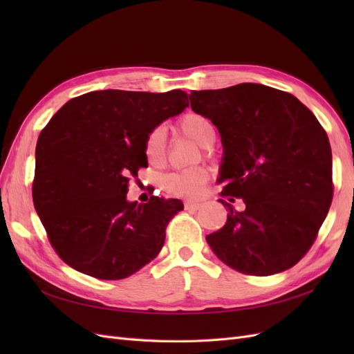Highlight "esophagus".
<instances>
[{
	"label": "esophagus",
	"instance_id": "esophagus-1",
	"mask_svg": "<svg viewBox=\"0 0 354 354\" xmlns=\"http://www.w3.org/2000/svg\"><path fill=\"white\" fill-rule=\"evenodd\" d=\"M201 208V203L199 202H192V201H187L185 202V209L189 211V212H195Z\"/></svg>",
	"mask_w": 354,
	"mask_h": 354
}]
</instances>
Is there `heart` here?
I'll use <instances>...</instances> for the list:
<instances>
[{
	"instance_id": "1",
	"label": "heart",
	"mask_w": 354,
	"mask_h": 354,
	"mask_svg": "<svg viewBox=\"0 0 354 354\" xmlns=\"http://www.w3.org/2000/svg\"><path fill=\"white\" fill-rule=\"evenodd\" d=\"M176 130L189 137L202 147L211 146L214 142V127L207 116L196 112H187L176 122ZM143 153L146 160L153 167L165 162L167 158V140L162 128H153L145 138ZM208 181V171L203 167H194L187 169L176 171L168 174L162 186L168 194L180 198H198L202 195Z\"/></svg>"
}]
</instances>
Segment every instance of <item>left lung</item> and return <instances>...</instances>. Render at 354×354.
<instances>
[{
  "label": "left lung",
  "instance_id": "left-lung-1",
  "mask_svg": "<svg viewBox=\"0 0 354 354\" xmlns=\"http://www.w3.org/2000/svg\"><path fill=\"white\" fill-rule=\"evenodd\" d=\"M192 111L218 128L224 226L207 236L243 274L291 269L312 248L329 211L332 152L326 131L295 95L261 84L192 91ZM242 198L243 212L231 203Z\"/></svg>",
  "mask_w": 354,
  "mask_h": 354
}]
</instances>
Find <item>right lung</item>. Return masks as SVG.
I'll return each instance as SVG.
<instances>
[{"instance_id": "obj_1", "label": "right lung", "mask_w": 354, "mask_h": 354, "mask_svg": "<svg viewBox=\"0 0 354 354\" xmlns=\"http://www.w3.org/2000/svg\"><path fill=\"white\" fill-rule=\"evenodd\" d=\"M186 106L181 90L91 91L63 104L42 128L32 198L53 250L72 269L125 279L162 250L183 203L128 202V181L147 167L146 136Z\"/></svg>"}]
</instances>
